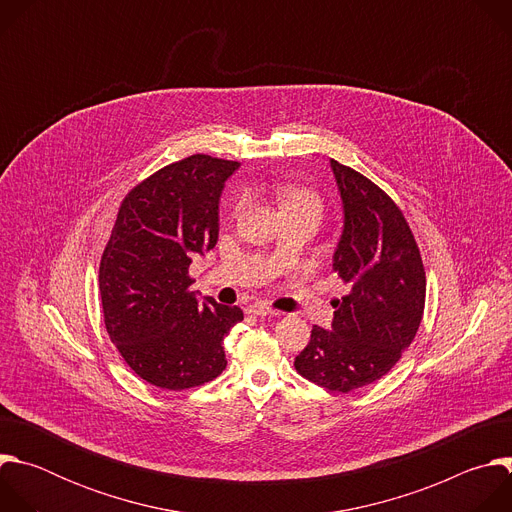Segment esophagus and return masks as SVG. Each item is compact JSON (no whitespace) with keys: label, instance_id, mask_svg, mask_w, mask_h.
<instances>
[{"label":"esophagus","instance_id":"esophagus-1","mask_svg":"<svg viewBox=\"0 0 512 512\" xmlns=\"http://www.w3.org/2000/svg\"><path fill=\"white\" fill-rule=\"evenodd\" d=\"M247 312L249 314H253V316H279V312H275V310H271L267 304H263V302H255V304H251L249 308H247Z\"/></svg>","mask_w":512,"mask_h":512}]
</instances>
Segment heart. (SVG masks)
<instances>
[{
  "label": "heart",
  "mask_w": 512,
  "mask_h": 512,
  "mask_svg": "<svg viewBox=\"0 0 512 512\" xmlns=\"http://www.w3.org/2000/svg\"><path fill=\"white\" fill-rule=\"evenodd\" d=\"M279 196L283 206L298 204V202H316V198L308 190H298V188H281ZM237 208H241V204H237Z\"/></svg>",
  "instance_id": "1"
}]
</instances>
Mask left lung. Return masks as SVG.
Masks as SVG:
<instances>
[{"mask_svg": "<svg viewBox=\"0 0 512 512\" xmlns=\"http://www.w3.org/2000/svg\"><path fill=\"white\" fill-rule=\"evenodd\" d=\"M344 227L332 269L350 291L334 302L332 330L312 328L296 371L350 393L387 375L413 342L425 308L423 261L399 206L369 178L330 160Z\"/></svg>", "mask_w": 512, "mask_h": 512, "instance_id": "8db88e82", "label": "left lung"}]
</instances>
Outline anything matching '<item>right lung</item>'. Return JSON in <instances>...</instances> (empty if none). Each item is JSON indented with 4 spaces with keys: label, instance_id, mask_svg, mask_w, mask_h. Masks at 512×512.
Segmentation results:
<instances>
[{
    "label": "right lung",
    "instance_id": "right-lung-1",
    "mask_svg": "<svg viewBox=\"0 0 512 512\" xmlns=\"http://www.w3.org/2000/svg\"><path fill=\"white\" fill-rule=\"evenodd\" d=\"M239 162L196 154L137 184L121 202L99 267L105 328L131 371L184 391L227 369L237 306L202 302L188 267L218 241V202Z\"/></svg>",
    "mask_w": 512,
    "mask_h": 512
}]
</instances>
